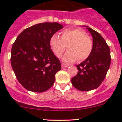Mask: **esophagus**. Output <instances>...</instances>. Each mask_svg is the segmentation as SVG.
<instances>
[{"instance_id": "34e87169", "label": "esophagus", "mask_w": 122, "mask_h": 122, "mask_svg": "<svg viewBox=\"0 0 122 122\" xmlns=\"http://www.w3.org/2000/svg\"><path fill=\"white\" fill-rule=\"evenodd\" d=\"M68 65H66L64 64V63H62V68H66V67H68Z\"/></svg>"}]
</instances>
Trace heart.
Masks as SVG:
<instances>
[{
    "label": "heart",
    "mask_w": 122,
    "mask_h": 122,
    "mask_svg": "<svg viewBox=\"0 0 122 122\" xmlns=\"http://www.w3.org/2000/svg\"><path fill=\"white\" fill-rule=\"evenodd\" d=\"M50 46L56 57H62L66 46L68 51L63 57L66 63L86 60L93 49V42L84 30L78 28L67 29L61 32V36L54 35L50 39Z\"/></svg>",
    "instance_id": "obj_1"
}]
</instances>
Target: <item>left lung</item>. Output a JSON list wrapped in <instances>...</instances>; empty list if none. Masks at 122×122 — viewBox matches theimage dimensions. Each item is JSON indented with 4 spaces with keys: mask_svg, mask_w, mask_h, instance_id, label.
<instances>
[{
    "mask_svg": "<svg viewBox=\"0 0 122 122\" xmlns=\"http://www.w3.org/2000/svg\"><path fill=\"white\" fill-rule=\"evenodd\" d=\"M93 37V49L87 59L76 66V76L71 83L80 91H90L99 87L105 78L111 65L110 49L106 41L98 32L85 26Z\"/></svg>",
    "mask_w": 122,
    "mask_h": 122,
    "instance_id": "obj_1",
    "label": "left lung"
}]
</instances>
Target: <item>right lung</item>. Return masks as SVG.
Wrapping results in <instances>:
<instances>
[{"instance_id": "1", "label": "right lung", "mask_w": 122, "mask_h": 122, "mask_svg": "<svg viewBox=\"0 0 122 122\" xmlns=\"http://www.w3.org/2000/svg\"><path fill=\"white\" fill-rule=\"evenodd\" d=\"M63 25L35 24L22 31L11 48V64L19 83L29 91L43 92L52 86L61 63L52 51L50 39Z\"/></svg>"}]
</instances>
